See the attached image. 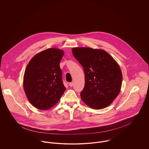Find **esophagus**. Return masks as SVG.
I'll list each match as a JSON object with an SVG mask.
<instances>
[{"mask_svg": "<svg viewBox=\"0 0 149 149\" xmlns=\"http://www.w3.org/2000/svg\"><path fill=\"white\" fill-rule=\"evenodd\" d=\"M69 86H70V87H72V86H73V83H70L69 84Z\"/></svg>", "mask_w": 149, "mask_h": 149, "instance_id": "esophagus-1", "label": "esophagus"}]
</instances>
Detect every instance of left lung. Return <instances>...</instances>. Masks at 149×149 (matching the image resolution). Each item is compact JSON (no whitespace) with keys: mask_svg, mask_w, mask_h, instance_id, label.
Masks as SVG:
<instances>
[{"mask_svg":"<svg viewBox=\"0 0 149 149\" xmlns=\"http://www.w3.org/2000/svg\"><path fill=\"white\" fill-rule=\"evenodd\" d=\"M72 51L84 71L81 98L94 109L108 106L120 92L122 75L118 64L104 50L75 47Z\"/></svg>","mask_w":149,"mask_h":149,"instance_id":"1","label":"left lung"}]
</instances>
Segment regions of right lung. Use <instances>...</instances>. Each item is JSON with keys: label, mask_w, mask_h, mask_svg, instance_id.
Listing matches in <instances>:
<instances>
[{"label": "right lung", "mask_w": 149, "mask_h": 149, "mask_svg": "<svg viewBox=\"0 0 149 149\" xmlns=\"http://www.w3.org/2000/svg\"><path fill=\"white\" fill-rule=\"evenodd\" d=\"M64 54L63 50L48 49L36 55L27 66L24 89L29 102L37 109H50L66 90L60 68Z\"/></svg>", "instance_id": "right-lung-1"}]
</instances>
